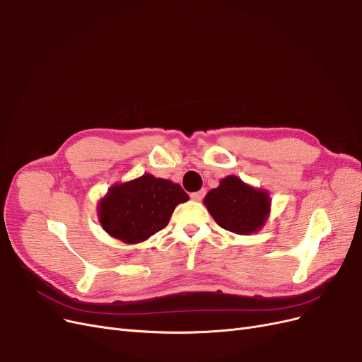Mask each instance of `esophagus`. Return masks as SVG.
I'll use <instances>...</instances> for the list:
<instances>
[{"label": "esophagus", "mask_w": 362, "mask_h": 362, "mask_svg": "<svg viewBox=\"0 0 362 362\" xmlns=\"http://www.w3.org/2000/svg\"><path fill=\"white\" fill-rule=\"evenodd\" d=\"M205 193H206V190H205V189H201L199 192H194V193H192L190 196H192L193 201H202Z\"/></svg>", "instance_id": "1"}]
</instances>
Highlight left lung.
Returning <instances> with one entry per match:
<instances>
[{
	"label": "left lung",
	"instance_id": "obj_1",
	"mask_svg": "<svg viewBox=\"0 0 362 362\" xmlns=\"http://www.w3.org/2000/svg\"><path fill=\"white\" fill-rule=\"evenodd\" d=\"M204 204L218 226L235 234L258 231L270 208L267 192L252 189L233 175L223 178L217 189L208 192Z\"/></svg>",
	"mask_w": 362,
	"mask_h": 362
}]
</instances>
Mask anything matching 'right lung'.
Masks as SVG:
<instances>
[{"instance_id":"right-lung-1","label":"right lung","mask_w":362,"mask_h":362,"mask_svg":"<svg viewBox=\"0 0 362 362\" xmlns=\"http://www.w3.org/2000/svg\"><path fill=\"white\" fill-rule=\"evenodd\" d=\"M187 199L180 184L146 173L108 190L100 204V222L115 238L139 243L166 228L175 206Z\"/></svg>"}]
</instances>
